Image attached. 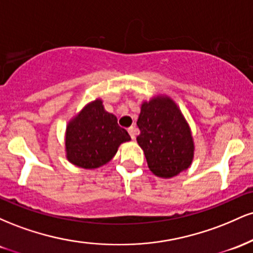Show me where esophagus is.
I'll use <instances>...</instances> for the list:
<instances>
[{"label": "esophagus", "mask_w": 253, "mask_h": 253, "mask_svg": "<svg viewBox=\"0 0 253 253\" xmlns=\"http://www.w3.org/2000/svg\"><path fill=\"white\" fill-rule=\"evenodd\" d=\"M136 132H138V129H136V128H135V127L130 126V127H129V128H128V133H129L130 138H132V139H135Z\"/></svg>", "instance_id": "obj_1"}]
</instances>
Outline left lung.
I'll list each match as a JSON object with an SVG mask.
<instances>
[{
    "instance_id": "obj_1",
    "label": "left lung",
    "mask_w": 253,
    "mask_h": 253,
    "mask_svg": "<svg viewBox=\"0 0 253 253\" xmlns=\"http://www.w3.org/2000/svg\"><path fill=\"white\" fill-rule=\"evenodd\" d=\"M139 146L156 176L171 178L190 167L194 140L187 120L168 96H157L141 104L136 121Z\"/></svg>"
}]
</instances>
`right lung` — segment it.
Listing matches in <instances>:
<instances>
[{"instance_id": "1", "label": "right lung", "mask_w": 253, "mask_h": 253, "mask_svg": "<svg viewBox=\"0 0 253 253\" xmlns=\"http://www.w3.org/2000/svg\"><path fill=\"white\" fill-rule=\"evenodd\" d=\"M129 140L127 130L118 125L117 117L106 112L102 100L97 98L66 126V158L83 169H97L108 163L121 144Z\"/></svg>"}]
</instances>
